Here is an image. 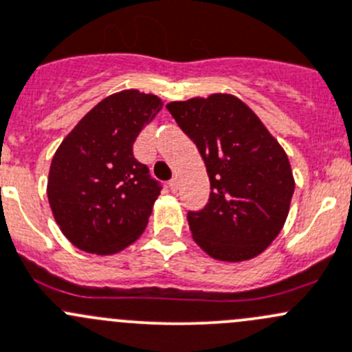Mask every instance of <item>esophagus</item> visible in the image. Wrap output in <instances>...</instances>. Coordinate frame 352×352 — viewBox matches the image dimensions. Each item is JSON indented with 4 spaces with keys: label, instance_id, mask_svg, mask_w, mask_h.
<instances>
[{
    "label": "esophagus",
    "instance_id": "1",
    "mask_svg": "<svg viewBox=\"0 0 352 352\" xmlns=\"http://www.w3.org/2000/svg\"><path fill=\"white\" fill-rule=\"evenodd\" d=\"M168 187H170V190H173V192H175V190L179 189V180L172 179V180H170V182H168Z\"/></svg>",
    "mask_w": 352,
    "mask_h": 352
}]
</instances>
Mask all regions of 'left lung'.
Returning a JSON list of instances; mask_svg holds the SVG:
<instances>
[{"mask_svg": "<svg viewBox=\"0 0 352 352\" xmlns=\"http://www.w3.org/2000/svg\"><path fill=\"white\" fill-rule=\"evenodd\" d=\"M166 110L196 144L210 177L206 206L187 213L196 244L220 261L258 256L280 234L294 194L285 151L230 94L175 101Z\"/></svg>", "mask_w": 352, "mask_h": 352, "instance_id": "obj_1", "label": "left lung"}]
</instances>
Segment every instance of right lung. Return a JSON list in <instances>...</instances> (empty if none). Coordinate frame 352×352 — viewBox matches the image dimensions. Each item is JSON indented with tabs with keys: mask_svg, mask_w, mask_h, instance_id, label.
Instances as JSON below:
<instances>
[{
	"mask_svg": "<svg viewBox=\"0 0 352 352\" xmlns=\"http://www.w3.org/2000/svg\"><path fill=\"white\" fill-rule=\"evenodd\" d=\"M160 107V98L134 89L108 96L54 153L47 199L63 235L82 251L113 254L144 232L162 184L132 146Z\"/></svg>",
	"mask_w": 352,
	"mask_h": 352,
	"instance_id": "add662e5",
	"label": "right lung"
}]
</instances>
